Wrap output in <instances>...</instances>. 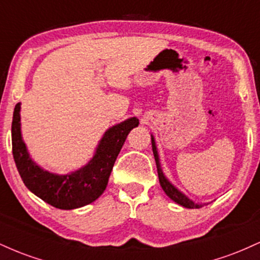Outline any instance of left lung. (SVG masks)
Returning a JSON list of instances; mask_svg holds the SVG:
<instances>
[{
  "instance_id": "obj_1",
  "label": "left lung",
  "mask_w": 260,
  "mask_h": 260,
  "mask_svg": "<svg viewBox=\"0 0 260 260\" xmlns=\"http://www.w3.org/2000/svg\"><path fill=\"white\" fill-rule=\"evenodd\" d=\"M151 147H153V153H154V157H155V162H156V169H157V175H159V181H160V186L164 189V192L166 193V196L169 198H171L172 201L177 204L182 205V207L188 208V209H199L204 205H208L209 203H196L193 202L192 199H189L188 197L184 194L183 192H181L177 187H175L174 184L171 183L168 180L165 174H164L162 169H161L160 165V159H159V153H157V148H156V143H155L154 136L151 134Z\"/></svg>"
}]
</instances>
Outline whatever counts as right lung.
I'll return each instance as SVG.
<instances>
[{"instance_id":"1","label":"right lung","mask_w":260,"mask_h":260,"mask_svg":"<svg viewBox=\"0 0 260 260\" xmlns=\"http://www.w3.org/2000/svg\"><path fill=\"white\" fill-rule=\"evenodd\" d=\"M138 124V118L131 117L110 127L86 165L67 175H58L40 168L31 159L20 131V103H18L12 121V150L18 172L26 188L47 204L63 210L82 208L103 194L128 133Z\"/></svg>"}]
</instances>
